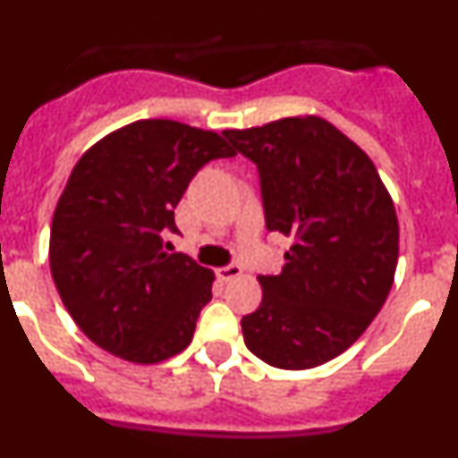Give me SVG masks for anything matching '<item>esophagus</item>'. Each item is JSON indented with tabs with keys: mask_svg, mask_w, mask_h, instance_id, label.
Returning a JSON list of instances; mask_svg holds the SVG:
<instances>
[{
	"mask_svg": "<svg viewBox=\"0 0 458 458\" xmlns=\"http://www.w3.org/2000/svg\"><path fill=\"white\" fill-rule=\"evenodd\" d=\"M241 275H242V268L236 264L225 266V268H217V277H220V282H232V279L241 277Z\"/></svg>",
	"mask_w": 458,
	"mask_h": 458,
	"instance_id": "34e87169",
	"label": "esophagus"
}]
</instances>
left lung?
<instances>
[{
	"mask_svg": "<svg viewBox=\"0 0 458 458\" xmlns=\"http://www.w3.org/2000/svg\"><path fill=\"white\" fill-rule=\"evenodd\" d=\"M261 176L266 226L289 236L279 275H261L242 339L277 369H311L365 333L394 282L399 222L371 157L321 116L225 131Z\"/></svg>",
	"mask_w": 458,
	"mask_h": 458,
	"instance_id": "8db88e82",
	"label": "left lung"
}]
</instances>
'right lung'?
I'll return each mask as SVG.
<instances>
[{"label":"right lung","mask_w":458,"mask_h":458,"mask_svg":"<svg viewBox=\"0 0 458 458\" xmlns=\"http://www.w3.org/2000/svg\"><path fill=\"white\" fill-rule=\"evenodd\" d=\"M236 156L225 137L172 119H141L84 151L56 201L50 270L64 307L107 353L137 365L192 342L213 270L169 254L174 208L192 176Z\"/></svg>","instance_id":"obj_1"}]
</instances>
